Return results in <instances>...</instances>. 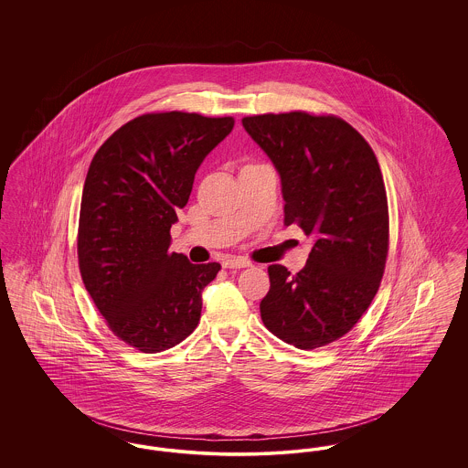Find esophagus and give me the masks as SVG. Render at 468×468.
<instances>
[{
	"label": "esophagus",
	"mask_w": 468,
	"mask_h": 468,
	"mask_svg": "<svg viewBox=\"0 0 468 468\" xmlns=\"http://www.w3.org/2000/svg\"><path fill=\"white\" fill-rule=\"evenodd\" d=\"M250 265V261H247L242 256H229L223 261L224 268H245Z\"/></svg>",
	"instance_id": "34e87169"
}]
</instances>
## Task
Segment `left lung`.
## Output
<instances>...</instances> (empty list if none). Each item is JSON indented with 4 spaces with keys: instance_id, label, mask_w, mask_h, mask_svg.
Returning a JSON list of instances; mask_svg holds the SVG:
<instances>
[{
    "instance_id": "8db88e82",
    "label": "left lung",
    "mask_w": 468,
    "mask_h": 468,
    "mask_svg": "<svg viewBox=\"0 0 468 468\" xmlns=\"http://www.w3.org/2000/svg\"><path fill=\"white\" fill-rule=\"evenodd\" d=\"M242 124L281 176L284 224L314 239L296 275L268 267L261 319L298 349L323 347L356 324L384 273L389 216L378 157L334 115L265 113Z\"/></svg>"
}]
</instances>
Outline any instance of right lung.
Returning <instances> with one entry per match:
<instances>
[{
  "instance_id": "right-lung-1",
  "label": "right lung",
  "mask_w": 468,
  "mask_h": 468,
  "mask_svg": "<svg viewBox=\"0 0 468 468\" xmlns=\"http://www.w3.org/2000/svg\"><path fill=\"white\" fill-rule=\"evenodd\" d=\"M233 126V117L145 113L90 161L79 219L80 275L113 335L142 353H161L193 334L201 291L221 270L193 265L168 247L197 170Z\"/></svg>"
}]
</instances>
